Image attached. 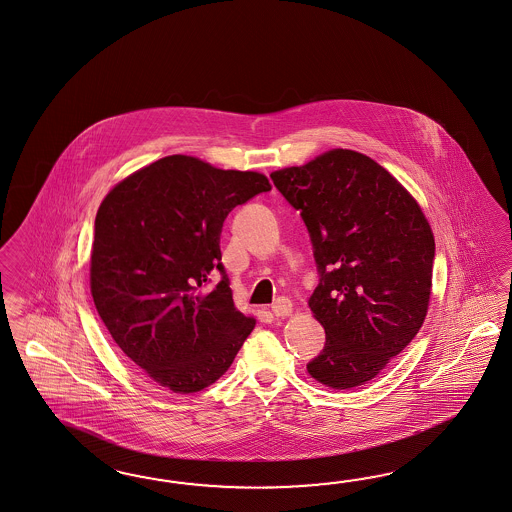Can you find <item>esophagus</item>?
I'll use <instances>...</instances> for the list:
<instances>
[{"label":"esophagus","instance_id":"esophagus-1","mask_svg":"<svg viewBox=\"0 0 512 512\" xmlns=\"http://www.w3.org/2000/svg\"><path fill=\"white\" fill-rule=\"evenodd\" d=\"M291 310H293V304L286 297H280V299H276L273 304H271V312L276 317H286V315L291 314Z\"/></svg>","mask_w":512,"mask_h":512}]
</instances>
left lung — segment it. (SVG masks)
<instances>
[{"mask_svg":"<svg viewBox=\"0 0 512 512\" xmlns=\"http://www.w3.org/2000/svg\"><path fill=\"white\" fill-rule=\"evenodd\" d=\"M271 180L301 211L319 275L308 304L327 341L306 369L334 390L366 384L423 325L431 226L390 172L353 150H330Z\"/></svg>","mask_w":512,"mask_h":512,"instance_id":"obj_1","label":"left lung"}]
</instances>
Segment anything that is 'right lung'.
<instances>
[{
	"mask_svg": "<svg viewBox=\"0 0 512 512\" xmlns=\"http://www.w3.org/2000/svg\"><path fill=\"white\" fill-rule=\"evenodd\" d=\"M267 191L258 172L167 156L115 185L96 213L94 306L124 354L174 394L223 377L256 325L234 306L221 232L230 211ZM215 270L222 280L208 289Z\"/></svg>",
	"mask_w": 512,
	"mask_h": 512,
	"instance_id": "right-lung-1",
	"label": "right lung"
}]
</instances>
